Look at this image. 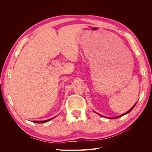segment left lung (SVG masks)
I'll use <instances>...</instances> for the list:
<instances>
[{
  "instance_id": "8db88e82",
  "label": "left lung",
  "mask_w": 152,
  "mask_h": 152,
  "mask_svg": "<svg viewBox=\"0 0 152 152\" xmlns=\"http://www.w3.org/2000/svg\"><path fill=\"white\" fill-rule=\"evenodd\" d=\"M136 104L134 105V106H133V107L129 110V111L128 112H127L126 113H124L123 115H120V116H118V117H114V118H113V119H115V118H119V117H122V116H123V115H126V114H127V113H129L131 111V110L133 109V108H134V107H135V105H136Z\"/></svg>"
}]
</instances>
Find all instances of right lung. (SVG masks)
<instances>
[{"label": "right lung", "mask_w": 152, "mask_h": 152, "mask_svg": "<svg viewBox=\"0 0 152 152\" xmlns=\"http://www.w3.org/2000/svg\"><path fill=\"white\" fill-rule=\"evenodd\" d=\"M54 118V117H53ZM52 118H50V119H48V120H46V121H33V122H35V123H39V124H41V123H45V122H48L49 121L51 120Z\"/></svg>", "instance_id": "obj_1"}]
</instances>
